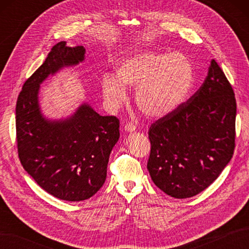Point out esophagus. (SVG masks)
<instances>
[{
    "mask_svg": "<svg viewBox=\"0 0 249 249\" xmlns=\"http://www.w3.org/2000/svg\"><path fill=\"white\" fill-rule=\"evenodd\" d=\"M124 129L126 131H135L136 125L133 123V122H128V123H126V125L124 126Z\"/></svg>",
    "mask_w": 249,
    "mask_h": 249,
    "instance_id": "obj_1",
    "label": "esophagus"
}]
</instances>
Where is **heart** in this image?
<instances>
[{
    "mask_svg": "<svg viewBox=\"0 0 249 249\" xmlns=\"http://www.w3.org/2000/svg\"><path fill=\"white\" fill-rule=\"evenodd\" d=\"M194 82V67L184 54L138 51L116 63L114 77L106 73L100 86L110 109H118L125 102L126 87L137 88L138 108L152 118H160L187 99Z\"/></svg>",
    "mask_w": 249,
    "mask_h": 249,
    "instance_id": "heart-1",
    "label": "heart"
}]
</instances>
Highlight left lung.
Instances as JSON below:
<instances>
[{
    "instance_id": "obj_1",
    "label": "left lung",
    "mask_w": 249,
    "mask_h": 249,
    "mask_svg": "<svg viewBox=\"0 0 249 249\" xmlns=\"http://www.w3.org/2000/svg\"><path fill=\"white\" fill-rule=\"evenodd\" d=\"M234 92L215 60L187 102L151 125L147 170L173 198L194 197L228 165L235 147Z\"/></svg>"
}]
</instances>
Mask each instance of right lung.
Listing matches in <instances>:
<instances>
[{
  "label": "right lung",
  "mask_w": 249,
  "mask_h": 249,
  "mask_svg": "<svg viewBox=\"0 0 249 249\" xmlns=\"http://www.w3.org/2000/svg\"><path fill=\"white\" fill-rule=\"evenodd\" d=\"M84 48L60 41L23 84L16 106V139L24 170L55 198H91L107 177L109 155L120 137V121L82 105L71 118L48 121L38 106L39 84L62 67L84 60Z\"/></svg>",
  "instance_id": "right-lung-1"
}]
</instances>
